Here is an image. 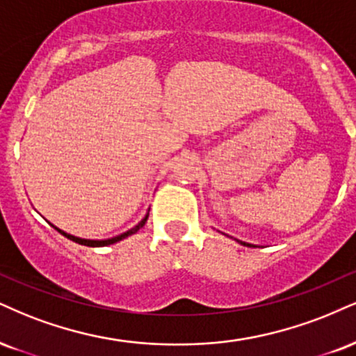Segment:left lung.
<instances>
[{
	"instance_id": "1",
	"label": "left lung",
	"mask_w": 356,
	"mask_h": 356,
	"mask_svg": "<svg viewBox=\"0 0 356 356\" xmlns=\"http://www.w3.org/2000/svg\"><path fill=\"white\" fill-rule=\"evenodd\" d=\"M235 241H237L238 243H242V245H245V247H255V245H252V243H247V242H242V241H238V238H235Z\"/></svg>"
}]
</instances>
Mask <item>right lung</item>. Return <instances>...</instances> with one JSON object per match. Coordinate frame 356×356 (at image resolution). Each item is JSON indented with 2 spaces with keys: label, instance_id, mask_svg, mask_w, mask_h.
Instances as JSON below:
<instances>
[{
  "label": "right lung",
  "instance_id": "1",
  "mask_svg": "<svg viewBox=\"0 0 356 356\" xmlns=\"http://www.w3.org/2000/svg\"><path fill=\"white\" fill-rule=\"evenodd\" d=\"M147 217H149V212L145 213L144 216V219L139 222V224L137 225H134L132 227V229H129L127 230V232H124V234H121V235H115V237H113V238H106V241H91V238H81V237H76V235H71V234H67V232H64V230H61V229H58V227L56 225H53L56 230H58L59 234H63L64 237H67L70 238V241H72V242H76V243H81V245H88V247H104V245H111V243H115V242H119V241H122V238H126V237H129V235H132V234H136L137 230L139 229H143L144 227V224L145 222H147Z\"/></svg>",
  "mask_w": 356,
  "mask_h": 356
}]
</instances>
